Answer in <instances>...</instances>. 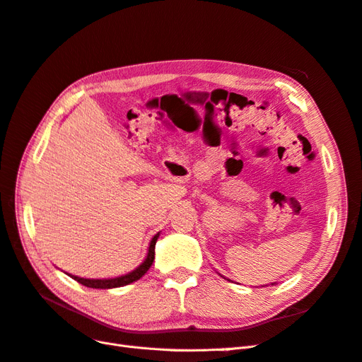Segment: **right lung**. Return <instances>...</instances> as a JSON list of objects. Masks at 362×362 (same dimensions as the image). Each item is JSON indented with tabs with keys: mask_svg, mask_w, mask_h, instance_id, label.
Segmentation results:
<instances>
[{
	"mask_svg": "<svg viewBox=\"0 0 362 362\" xmlns=\"http://www.w3.org/2000/svg\"><path fill=\"white\" fill-rule=\"evenodd\" d=\"M158 234L154 235V238L151 240L149 243V249H148V255L145 258V261L141 262V264L133 270L127 273V275H122V276H117V278H110V279H86V278H80V276H74V275H69L72 279H75L76 282L83 284V286L89 287V288H116V287H124V286H128V284L134 282L137 279H140L141 276L145 275V273L148 272V269L152 266V261H154V255H156V243L158 240Z\"/></svg>",
	"mask_w": 362,
	"mask_h": 362,
	"instance_id": "right-lung-1",
	"label": "right lung"
}]
</instances>
